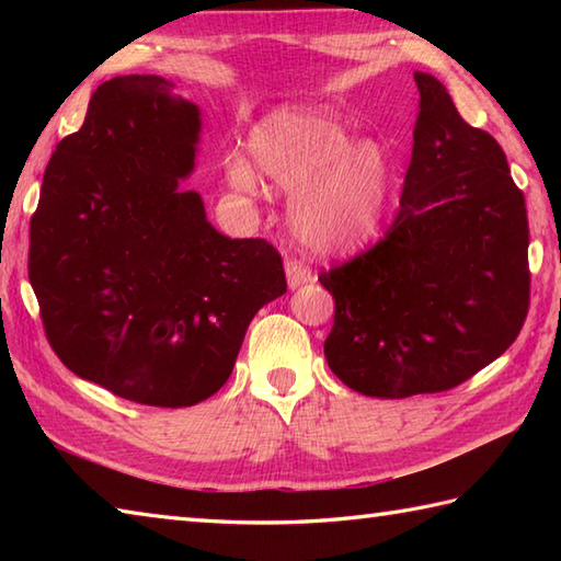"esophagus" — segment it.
<instances>
[{
	"mask_svg": "<svg viewBox=\"0 0 561 561\" xmlns=\"http://www.w3.org/2000/svg\"><path fill=\"white\" fill-rule=\"evenodd\" d=\"M311 279H313V272H311V267L306 265L304 260H296V257H289V260H287V282H289V289L301 287V284L311 282Z\"/></svg>",
	"mask_w": 561,
	"mask_h": 561,
	"instance_id": "34e87169",
	"label": "esophagus"
}]
</instances>
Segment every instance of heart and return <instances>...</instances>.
I'll use <instances>...</instances> for the list:
<instances>
[{
    "label": "heart",
    "instance_id": "1",
    "mask_svg": "<svg viewBox=\"0 0 561 561\" xmlns=\"http://www.w3.org/2000/svg\"><path fill=\"white\" fill-rule=\"evenodd\" d=\"M248 157L272 185L296 190L294 224L323 250L352 248L378 226L388 195V169L371 145L352 135L325 108L287 105L250 129ZM243 153L226 159V178L241 193H257L260 178Z\"/></svg>",
    "mask_w": 561,
    "mask_h": 561
}]
</instances>
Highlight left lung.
Listing matches in <instances>:
<instances>
[{"instance_id":"8db88e82","label":"left lung","mask_w":561,"mask_h":561,"mask_svg":"<svg viewBox=\"0 0 561 561\" xmlns=\"http://www.w3.org/2000/svg\"><path fill=\"white\" fill-rule=\"evenodd\" d=\"M420 117L386 236L318 282L335 299L325 359L374 398L450 390L502 356L530 308L528 211L499 141L414 71Z\"/></svg>"}]
</instances>
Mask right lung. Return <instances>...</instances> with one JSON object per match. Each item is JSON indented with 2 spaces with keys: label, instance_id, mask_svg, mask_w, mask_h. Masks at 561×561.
<instances>
[{
  "label": "right lung",
  "instance_id": "right-lung-1",
  "mask_svg": "<svg viewBox=\"0 0 561 561\" xmlns=\"http://www.w3.org/2000/svg\"><path fill=\"white\" fill-rule=\"evenodd\" d=\"M199 111L157 75L115 77L59 141L31 217L28 279L69 371L190 408L229 380L250 320L287 291L265 238H226L195 190Z\"/></svg>",
  "mask_w": 561,
  "mask_h": 561
}]
</instances>
